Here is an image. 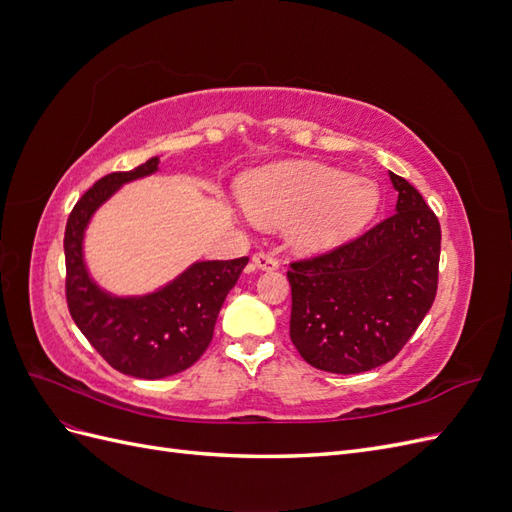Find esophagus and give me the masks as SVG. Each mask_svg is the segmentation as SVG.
Masks as SVG:
<instances>
[{
    "mask_svg": "<svg viewBox=\"0 0 512 512\" xmlns=\"http://www.w3.org/2000/svg\"><path fill=\"white\" fill-rule=\"evenodd\" d=\"M252 265L258 271H275L277 267H280V262H277V258L267 254V252H258V254L252 256Z\"/></svg>",
    "mask_w": 512,
    "mask_h": 512,
    "instance_id": "1",
    "label": "esophagus"
}]
</instances>
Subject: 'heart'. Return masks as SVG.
Listing matches in <instances>:
<instances>
[{
    "mask_svg": "<svg viewBox=\"0 0 512 512\" xmlns=\"http://www.w3.org/2000/svg\"><path fill=\"white\" fill-rule=\"evenodd\" d=\"M243 207L252 220L286 226L301 252L344 243L374 218L380 194L374 181L324 164L292 162L262 168L243 181Z\"/></svg>",
    "mask_w": 512,
    "mask_h": 512,
    "instance_id": "obj_1",
    "label": "heart"
}]
</instances>
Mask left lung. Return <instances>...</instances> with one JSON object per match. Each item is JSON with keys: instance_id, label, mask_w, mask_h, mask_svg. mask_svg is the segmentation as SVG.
Returning <instances> with one entry per match:
<instances>
[{"instance_id": "8db88e82", "label": "left lung", "mask_w": 512, "mask_h": 512, "mask_svg": "<svg viewBox=\"0 0 512 512\" xmlns=\"http://www.w3.org/2000/svg\"><path fill=\"white\" fill-rule=\"evenodd\" d=\"M391 218L335 250L290 262V339L331 374H361L395 359L438 292L440 222L404 177Z\"/></svg>"}]
</instances>
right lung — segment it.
Segmentation results:
<instances>
[{
  "label": "right lung",
  "mask_w": 512,
  "mask_h": 512,
  "mask_svg": "<svg viewBox=\"0 0 512 512\" xmlns=\"http://www.w3.org/2000/svg\"><path fill=\"white\" fill-rule=\"evenodd\" d=\"M160 158L96 181L74 205L64 237L66 299L76 327L102 359L126 376L160 380L192 367L213 339L226 294L237 284L247 256L200 260L156 292L115 297L89 277L83 239L87 224L123 183L153 175Z\"/></svg>",
  "instance_id": "1"
}]
</instances>
